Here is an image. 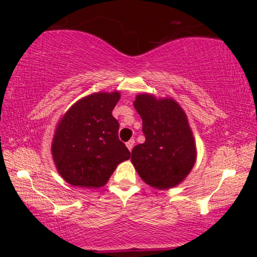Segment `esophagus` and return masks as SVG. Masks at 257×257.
<instances>
[{
	"label": "esophagus",
	"mask_w": 257,
	"mask_h": 257,
	"mask_svg": "<svg viewBox=\"0 0 257 257\" xmlns=\"http://www.w3.org/2000/svg\"><path fill=\"white\" fill-rule=\"evenodd\" d=\"M134 144H135V140H134V139H131V140H129L128 143L125 144L126 147H128V150H129V151H132V150H133V147H134Z\"/></svg>",
	"instance_id": "esophagus-1"
}]
</instances>
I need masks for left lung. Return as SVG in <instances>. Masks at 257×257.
I'll use <instances>...</instances> for the list:
<instances>
[{
    "label": "left lung",
    "instance_id": "left-lung-1",
    "mask_svg": "<svg viewBox=\"0 0 257 257\" xmlns=\"http://www.w3.org/2000/svg\"><path fill=\"white\" fill-rule=\"evenodd\" d=\"M134 107L143 119L145 143L132 151L140 178L158 190L175 187L196 162V144L186 113L173 99L139 94Z\"/></svg>",
    "mask_w": 257,
    "mask_h": 257
}]
</instances>
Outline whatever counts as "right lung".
I'll return each mask as SVG.
<instances>
[{
  "label": "right lung",
  "instance_id": "right-lung-1",
  "mask_svg": "<svg viewBox=\"0 0 257 257\" xmlns=\"http://www.w3.org/2000/svg\"><path fill=\"white\" fill-rule=\"evenodd\" d=\"M118 91L95 93L78 100L59 122L52 155L59 174L72 186L98 188L108 181L131 152L118 139L112 110Z\"/></svg>",
  "mask_w": 257,
  "mask_h": 257
}]
</instances>
